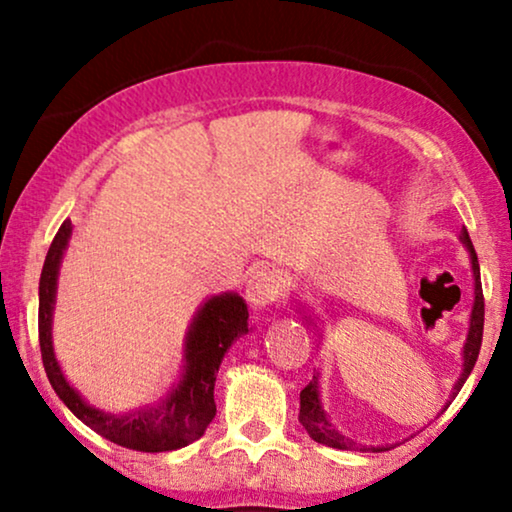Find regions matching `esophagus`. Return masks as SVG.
I'll return each mask as SVG.
<instances>
[{"label": "esophagus", "mask_w": 512, "mask_h": 512, "mask_svg": "<svg viewBox=\"0 0 512 512\" xmlns=\"http://www.w3.org/2000/svg\"><path fill=\"white\" fill-rule=\"evenodd\" d=\"M284 296V279L277 270L258 268L247 282V298L254 307H270Z\"/></svg>", "instance_id": "esophagus-1"}]
</instances>
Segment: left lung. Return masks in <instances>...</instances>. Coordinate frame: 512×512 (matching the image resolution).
Here are the masks:
<instances>
[{"label":"left lung","mask_w":512,"mask_h":512,"mask_svg":"<svg viewBox=\"0 0 512 512\" xmlns=\"http://www.w3.org/2000/svg\"><path fill=\"white\" fill-rule=\"evenodd\" d=\"M461 242L466 244L468 251H471V261H473V277H475V305H473V314H471V331H468V340L464 345V373H461L459 382L454 384V394L464 387L466 377L471 375V370L478 361L480 354V345H482V326H485V296H482V284H480V265H478V256H475L473 242L468 237L466 228L461 230ZM300 424L305 426V431L310 433L312 440H317L321 445L335 447V450H366V447H359L352 440L342 436L328 424V419L321 410L319 403V391H317V377H312V382L300 391ZM370 450H377V447H370Z\"/></svg>","instance_id":"obj_1"}]
</instances>
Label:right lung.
Here are the masks:
<instances>
[{"label": "right lung", "mask_w": 512, "mask_h": 512, "mask_svg": "<svg viewBox=\"0 0 512 512\" xmlns=\"http://www.w3.org/2000/svg\"><path fill=\"white\" fill-rule=\"evenodd\" d=\"M72 235V221H65L55 233L39 279V347L48 382L69 410L111 443L137 452H170L198 440L216 415L214 382L223 354L233 342L249 331L247 305L237 293L214 296L202 305L186 342V373L179 387L160 408L137 410L132 415H107L83 401L69 387L55 361L51 345V314L55 282L62 251Z\"/></svg>", "instance_id": "add662e5"}]
</instances>
